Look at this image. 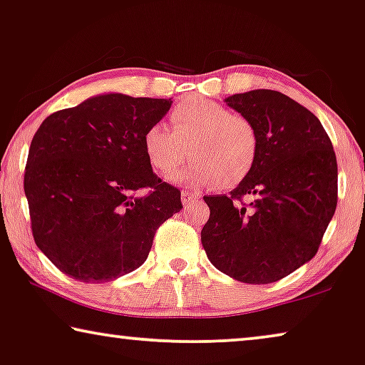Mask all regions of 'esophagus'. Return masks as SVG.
<instances>
[{
  "label": "esophagus",
  "mask_w": 365,
  "mask_h": 365,
  "mask_svg": "<svg viewBox=\"0 0 365 365\" xmlns=\"http://www.w3.org/2000/svg\"><path fill=\"white\" fill-rule=\"evenodd\" d=\"M200 200V195L197 192H188V190H185V192H182V203L185 206L192 205L195 203V201Z\"/></svg>",
  "instance_id": "1"
}]
</instances>
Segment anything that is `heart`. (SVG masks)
Segmentation results:
<instances>
[{"mask_svg": "<svg viewBox=\"0 0 365 365\" xmlns=\"http://www.w3.org/2000/svg\"><path fill=\"white\" fill-rule=\"evenodd\" d=\"M170 126L152 124L143 138L150 165L162 173L175 170L188 148L192 162L170 182L231 188L251 173L259 154V135L247 118L232 114L216 101L192 96L173 108Z\"/></svg>", "mask_w": 365, "mask_h": 365, "instance_id": "heart-1", "label": "heart"}]
</instances>
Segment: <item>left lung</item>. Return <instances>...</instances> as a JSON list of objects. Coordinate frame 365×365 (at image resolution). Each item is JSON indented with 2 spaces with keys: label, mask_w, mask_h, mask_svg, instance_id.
<instances>
[{
  "label": "left lung",
  "mask_w": 365,
  "mask_h": 365,
  "mask_svg": "<svg viewBox=\"0 0 365 365\" xmlns=\"http://www.w3.org/2000/svg\"><path fill=\"white\" fill-rule=\"evenodd\" d=\"M225 101L257 129L259 154L230 197H203L210 220L201 244L222 274L272 284L318 252L338 203L336 154L319 119L280 91L252 90Z\"/></svg>",
  "instance_id": "left-lung-1"
}]
</instances>
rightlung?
I'll use <instances>...</instances> for the list:
<instances>
[{
    "instance_id": "1",
    "label": "right lung",
    "mask_w": 365,
    "mask_h": 365,
    "mask_svg": "<svg viewBox=\"0 0 365 365\" xmlns=\"http://www.w3.org/2000/svg\"><path fill=\"white\" fill-rule=\"evenodd\" d=\"M172 100L91 96L43 119L24 172L32 235L58 270L103 284L140 267L155 231L182 210L180 190L152 172L143 138ZM148 189L143 197L135 195Z\"/></svg>"
}]
</instances>
